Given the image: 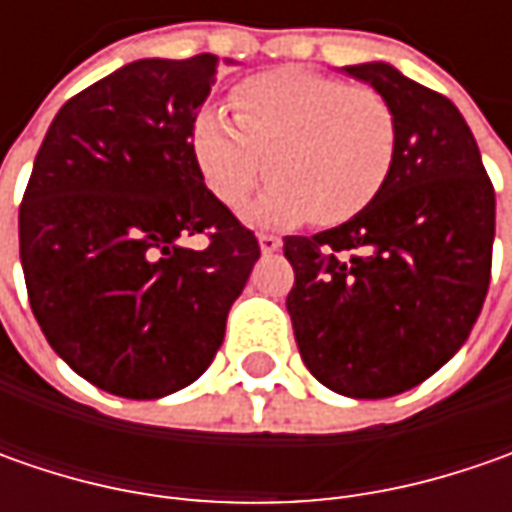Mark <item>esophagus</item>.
<instances>
[{
	"label": "esophagus",
	"mask_w": 512,
	"mask_h": 512,
	"mask_svg": "<svg viewBox=\"0 0 512 512\" xmlns=\"http://www.w3.org/2000/svg\"><path fill=\"white\" fill-rule=\"evenodd\" d=\"M259 247H262V253H276V250H282V239L273 236V233H262L259 236Z\"/></svg>",
	"instance_id": "esophagus-1"
}]
</instances>
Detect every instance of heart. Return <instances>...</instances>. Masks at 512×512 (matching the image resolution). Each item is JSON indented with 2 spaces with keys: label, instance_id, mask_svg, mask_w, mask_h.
I'll return each instance as SVG.
<instances>
[{
  "label": "heart",
  "instance_id": "1",
  "mask_svg": "<svg viewBox=\"0 0 512 512\" xmlns=\"http://www.w3.org/2000/svg\"><path fill=\"white\" fill-rule=\"evenodd\" d=\"M233 116L199 110L190 145L205 187L230 210L273 173L247 207L256 225H336L356 216L396 159V116L376 90L305 68H279L242 82Z\"/></svg>",
  "mask_w": 512,
  "mask_h": 512
}]
</instances>
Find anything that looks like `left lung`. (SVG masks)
<instances>
[{
  "instance_id": "left-lung-1",
  "label": "left lung",
  "mask_w": 512,
  "mask_h": 512,
  "mask_svg": "<svg viewBox=\"0 0 512 512\" xmlns=\"http://www.w3.org/2000/svg\"><path fill=\"white\" fill-rule=\"evenodd\" d=\"M396 116L382 190L344 225L285 236L307 370L350 399L422 384L467 342L490 285L496 193L459 108L387 62L342 68Z\"/></svg>"
}]
</instances>
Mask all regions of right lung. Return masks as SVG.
<instances>
[{
	"instance_id": "right-lung-1",
	"label": "right lung",
	"mask_w": 512,
	"mask_h": 512,
	"mask_svg": "<svg viewBox=\"0 0 512 512\" xmlns=\"http://www.w3.org/2000/svg\"><path fill=\"white\" fill-rule=\"evenodd\" d=\"M216 70L213 53L113 70L62 105L33 162L19 207L30 310L59 359L113 396L196 382L259 259L193 162ZM205 229V251L181 245Z\"/></svg>"
}]
</instances>
